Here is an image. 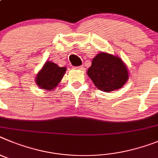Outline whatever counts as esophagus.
I'll return each mask as SVG.
<instances>
[{"label":"esophagus","mask_w":158,"mask_h":158,"mask_svg":"<svg viewBox=\"0 0 158 158\" xmlns=\"http://www.w3.org/2000/svg\"><path fill=\"white\" fill-rule=\"evenodd\" d=\"M76 69H79V70H82L84 71L85 70V68L83 66H79V67H76Z\"/></svg>","instance_id":"esophagus-1"}]
</instances>
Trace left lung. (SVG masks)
Here are the masks:
<instances>
[{
    "instance_id": "left-lung-1",
    "label": "left lung",
    "mask_w": 158,
    "mask_h": 158,
    "mask_svg": "<svg viewBox=\"0 0 158 158\" xmlns=\"http://www.w3.org/2000/svg\"><path fill=\"white\" fill-rule=\"evenodd\" d=\"M87 75L96 87L105 92L120 89L128 79L127 69L120 58L106 52L94 58Z\"/></svg>"
}]
</instances>
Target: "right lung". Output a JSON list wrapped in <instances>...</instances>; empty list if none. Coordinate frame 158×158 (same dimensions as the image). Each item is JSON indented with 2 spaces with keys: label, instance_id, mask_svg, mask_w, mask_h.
<instances>
[{
  "label": "right lung",
  "instance_id": "1",
  "mask_svg": "<svg viewBox=\"0 0 158 158\" xmlns=\"http://www.w3.org/2000/svg\"><path fill=\"white\" fill-rule=\"evenodd\" d=\"M66 71V68H60L53 62H45L42 70L37 75L36 82L38 86L44 89H54L61 80Z\"/></svg>",
  "mask_w": 158,
  "mask_h": 158
}]
</instances>
